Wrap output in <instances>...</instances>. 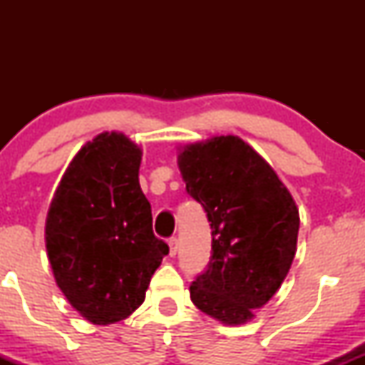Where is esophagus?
Instances as JSON below:
<instances>
[{
	"label": "esophagus",
	"mask_w": 365,
	"mask_h": 365,
	"mask_svg": "<svg viewBox=\"0 0 365 365\" xmlns=\"http://www.w3.org/2000/svg\"><path fill=\"white\" fill-rule=\"evenodd\" d=\"M168 245H170V255L173 257V255H177V250H178V240L175 237H171L168 240Z\"/></svg>",
	"instance_id": "obj_1"
}]
</instances>
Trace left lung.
Listing matches in <instances>:
<instances>
[{
    "label": "left lung",
    "instance_id": "left-lung-1",
    "mask_svg": "<svg viewBox=\"0 0 365 365\" xmlns=\"http://www.w3.org/2000/svg\"><path fill=\"white\" fill-rule=\"evenodd\" d=\"M178 166L212 237L206 271L190 284L192 302L225 324H244L290 271L299 209L274 170L240 137L185 145Z\"/></svg>",
    "mask_w": 365,
    "mask_h": 365
}]
</instances>
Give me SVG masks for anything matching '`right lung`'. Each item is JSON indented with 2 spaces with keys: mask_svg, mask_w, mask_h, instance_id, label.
I'll return each mask as SVG.
<instances>
[{
  "mask_svg": "<svg viewBox=\"0 0 365 365\" xmlns=\"http://www.w3.org/2000/svg\"><path fill=\"white\" fill-rule=\"evenodd\" d=\"M140 159L142 150L123 133H99L75 154L46 217L54 279L92 324L118 322L135 311L170 252L153 232Z\"/></svg>",
  "mask_w": 365,
  "mask_h": 365,
  "instance_id": "add662e5",
  "label": "right lung"
}]
</instances>
